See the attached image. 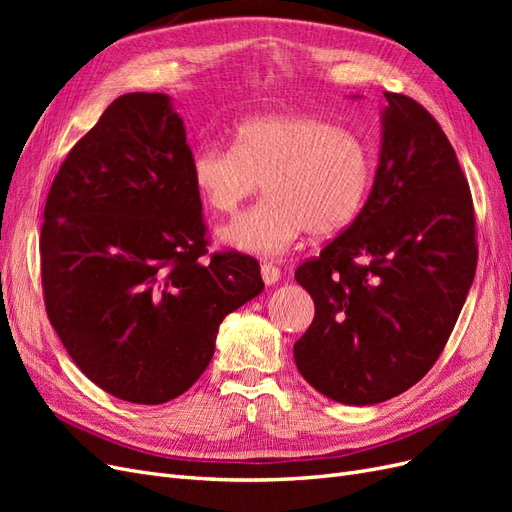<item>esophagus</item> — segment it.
Returning a JSON list of instances; mask_svg holds the SVG:
<instances>
[{"label":"esophagus","mask_w":512,"mask_h":512,"mask_svg":"<svg viewBox=\"0 0 512 512\" xmlns=\"http://www.w3.org/2000/svg\"><path fill=\"white\" fill-rule=\"evenodd\" d=\"M260 275H262V280H265V284L267 286H271V284H277L280 282V277H282V271L277 269L273 262H265V265L260 267Z\"/></svg>","instance_id":"obj_1"}]
</instances>
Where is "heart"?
I'll return each mask as SVG.
<instances>
[{
  "mask_svg": "<svg viewBox=\"0 0 512 512\" xmlns=\"http://www.w3.org/2000/svg\"><path fill=\"white\" fill-rule=\"evenodd\" d=\"M190 170L205 205L224 215L265 183L267 200L222 226L220 237L237 250L273 256L305 230L327 239L359 218L374 181V158L356 132L294 113L239 123L235 145H200Z\"/></svg>",
  "mask_w": 512,
  "mask_h": 512,
  "instance_id": "b5f03b06",
  "label": "heart"
}]
</instances>
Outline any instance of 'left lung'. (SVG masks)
<instances>
[{
  "label": "left lung",
  "mask_w": 512,
  "mask_h": 512,
  "mask_svg": "<svg viewBox=\"0 0 512 512\" xmlns=\"http://www.w3.org/2000/svg\"><path fill=\"white\" fill-rule=\"evenodd\" d=\"M384 132L365 207L294 271L316 316L294 363L316 391L371 406L408 391L438 361L474 280L470 185L425 106L384 94Z\"/></svg>",
  "instance_id": "8db88e82"
}]
</instances>
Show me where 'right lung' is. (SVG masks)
I'll list each match as a JSON object with an SVG mask.
<instances>
[{
    "label": "right lung",
    "instance_id": "1",
    "mask_svg": "<svg viewBox=\"0 0 512 512\" xmlns=\"http://www.w3.org/2000/svg\"><path fill=\"white\" fill-rule=\"evenodd\" d=\"M192 149L164 94H126L76 143L46 196L44 307L83 374L158 406L207 369L226 314L265 284L235 250L207 260Z\"/></svg>",
    "mask_w": 512,
    "mask_h": 512
}]
</instances>
